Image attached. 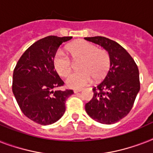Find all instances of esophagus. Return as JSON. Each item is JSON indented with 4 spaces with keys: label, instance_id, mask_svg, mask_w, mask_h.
<instances>
[{
    "label": "esophagus",
    "instance_id": "esophagus-1",
    "mask_svg": "<svg viewBox=\"0 0 153 153\" xmlns=\"http://www.w3.org/2000/svg\"><path fill=\"white\" fill-rule=\"evenodd\" d=\"M82 90L81 89H75V90H74V93H79V92H81Z\"/></svg>",
    "mask_w": 153,
    "mask_h": 153
}]
</instances>
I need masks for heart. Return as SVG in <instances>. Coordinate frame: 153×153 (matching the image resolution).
I'll return each mask as SVG.
<instances>
[{"label":"heart","instance_id":"obj_1","mask_svg":"<svg viewBox=\"0 0 153 153\" xmlns=\"http://www.w3.org/2000/svg\"><path fill=\"white\" fill-rule=\"evenodd\" d=\"M67 51L74 62H79L80 71L67 78V85L71 88H82L91 82L92 79L100 81L109 71L110 57L104 49L86 40H77L67 47ZM53 66L61 77H67L71 72L73 64L62 51H57L53 57Z\"/></svg>","mask_w":153,"mask_h":153}]
</instances>
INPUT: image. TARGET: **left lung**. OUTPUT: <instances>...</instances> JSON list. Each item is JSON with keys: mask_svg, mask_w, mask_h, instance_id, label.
<instances>
[{"mask_svg": "<svg viewBox=\"0 0 153 153\" xmlns=\"http://www.w3.org/2000/svg\"><path fill=\"white\" fill-rule=\"evenodd\" d=\"M108 51L110 67L103 81L93 88L94 96L85 109L102 124L116 123L133 108L140 91L139 70L129 54L117 42L103 36L86 37Z\"/></svg>", "mask_w": 153, "mask_h": 153, "instance_id": "left-lung-1", "label": "left lung"}]
</instances>
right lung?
Here are the masks:
<instances>
[{
    "label": "right lung",
    "instance_id": "right-lung-1",
    "mask_svg": "<svg viewBox=\"0 0 153 153\" xmlns=\"http://www.w3.org/2000/svg\"><path fill=\"white\" fill-rule=\"evenodd\" d=\"M71 36H49L35 42L21 55L13 71V92L25 116L47 126L59 120L72 90L54 91L63 81L53 66V57L62 43Z\"/></svg>",
    "mask_w": 153,
    "mask_h": 153
}]
</instances>
